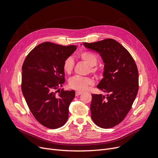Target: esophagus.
Here are the masks:
<instances>
[{
    "instance_id": "34e87169",
    "label": "esophagus",
    "mask_w": 158,
    "mask_h": 158,
    "mask_svg": "<svg viewBox=\"0 0 158 158\" xmlns=\"http://www.w3.org/2000/svg\"><path fill=\"white\" fill-rule=\"evenodd\" d=\"M81 92H80V91H76V93H75V95L76 96H78V95H80V94H81Z\"/></svg>"
}]
</instances>
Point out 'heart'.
<instances>
[{"instance_id":"obj_1","label":"heart","mask_w":158,"mask_h":158,"mask_svg":"<svg viewBox=\"0 0 158 158\" xmlns=\"http://www.w3.org/2000/svg\"><path fill=\"white\" fill-rule=\"evenodd\" d=\"M79 58L87 65H89L88 71L91 73L96 77H99L101 74V69L97 65L98 57L97 54L89 51L81 52L79 54ZM74 62L71 57L67 58L63 64V69L64 71L70 74L74 69ZM94 80L90 77H74L69 80V86L74 90L83 91L86 90L88 87L93 85Z\"/></svg>"}]
</instances>
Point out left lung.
Masks as SVG:
<instances>
[{
	"label": "left lung",
	"instance_id": "8db88e82",
	"mask_svg": "<svg viewBox=\"0 0 158 158\" xmlns=\"http://www.w3.org/2000/svg\"><path fill=\"white\" fill-rule=\"evenodd\" d=\"M99 53L104 62V78L97 88L108 93L92 94L91 118L102 128H110L122 122L130 111L139 89V73L128 50L113 39L83 43Z\"/></svg>",
	"mask_w": 158,
	"mask_h": 158
}]
</instances>
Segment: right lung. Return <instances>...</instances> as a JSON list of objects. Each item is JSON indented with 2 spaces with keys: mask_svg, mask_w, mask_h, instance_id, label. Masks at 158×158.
<instances>
[{
  "mask_svg": "<svg viewBox=\"0 0 158 158\" xmlns=\"http://www.w3.org/2000/svg\"><path fill=\"white\" fill-rule=\"evenodd\" d=\"M76 49L75 45L44 42L31 50L23 63V96L35 118L47 128H58L67 121L75 92L56 90L65 83L64 61Z\"/></svg>",
  "mask_w": 158,
  "mask_h": 158,
  "instance_id": "1",
  "label": "right lung"
}]
</instances>
